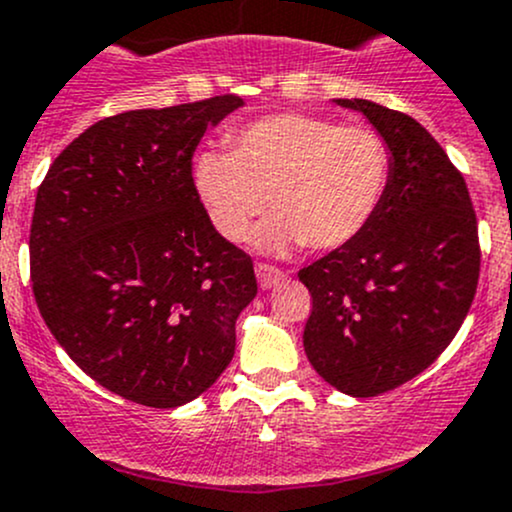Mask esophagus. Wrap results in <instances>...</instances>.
Wrapping results in <instances>:
<instances>
[{
	"mask_svg": "<svg viewBox=\"0 0 512 512\" xmlns=\"http://www.w3.org/2000/svg\"><path fill=\"white\" fill-rule=\"evenodd\" d=\"M255 274H257V282H260L262 289L277 287V284L282 282L284 277H287V274L279 270V267L267 265V262H257V265H255Z\"/></svg>",
	"mask_w": 512,
	"mask_h": 512,
	"instance_id": "34e87169",
	"label": "esophagus"
}]
</instances>
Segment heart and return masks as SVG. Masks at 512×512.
<instances>
[{"mask_svg": "<svg viewBox=\"0 0 512 512\" xmlns=\"http://www.w3.org/2000/svg\"><path fill=\"white\" fill-rule=\"evenodd\" d=\"M230 152H201L193 186L213 228L230 242L250 235L272 252L309 245L336 250L358 238L390 184V147L373 127L301 112L260 117L228 134Z\"/></svg>", "mask_w": 512, "mask_h": 512, "instance_id": "heart-1", "label": "heart"}]
</instances>
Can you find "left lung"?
<instances>
[{
  "label": "left lung",
  "mask_w": 512,
  "mask_h": 512,
  "mask_svg": "<svg viewBox=\"0 0 512 512\" xmlns=\"http://www.w3.org/2000/svg\"><path fill=\"white\" fill-rule=\"evenodd\" d=\"M336 102L383 134L392 171L368 228L299 270L311 294L304 351L328 385L375 397L454 341L476 297L481 245L464 176L427 129L378 102Z\"/></svg>",
  "instance_id": "obj_1"
}]
</instances>
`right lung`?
I'll return each mask as SVG.
<instances>
[{
  "mask_svg": "<svg viewBox=\"0 0 512 512\" xmlns=\"http://www.w3.org/2000/svg\"><path fill=\"white\" fill-rule=\"evenodd\" d=\"M238 95L105 117L48 169L31 218V284L53 338L95 383L144 407L186 405L235 353L255 299L247 252L213 228L193 152Z\"/></svg>",
  "mask_w": 512,
  "mask_h": 512,
  "instance_id": "add662e5",
  "label": "right lung"
}]
</instances>
